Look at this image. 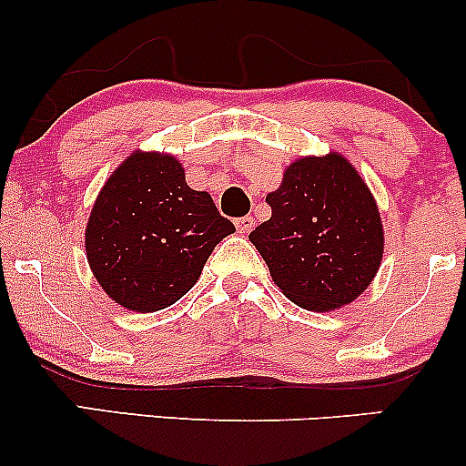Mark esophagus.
Returning <instances> with one entry per match:
<instances>
[{"instance_id":"obj_1","label":"esophagus","mask_w":466,"mask_h":466,"mask_svg":"<svg viewBox=\"0 0 466 466\" xmlns=\"http://www.w3.org/2000/svg\"><path fill=\"white\" fill-rule=\"evenodd\" d=\"M234 226H237L240 234H248V232H251V229H254V218L240 217V218H237V221H234Z\"/></svg>"}]
</instances>
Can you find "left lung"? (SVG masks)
Here are the masks:
<instances>
[{"label": "left lung", "instance_id": "left-lung-1", "mask_svg": "<svg viewBox=\"0 0 466 466\" xmlns=\"http://www.w3.org/2000/svg\"><path fill=\"white\" fill-rule=\"evenodd\" d=\"M267 203L271 218L249 240L289 300L330 311L370 285L383 256L381 218L341 155L293 162Z\"/></svg>", "mask_w": 466, "mask_h": 466}]
</instances>
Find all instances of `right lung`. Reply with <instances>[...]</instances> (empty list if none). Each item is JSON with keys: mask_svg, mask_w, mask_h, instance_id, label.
<instances>
[{"mask_svg": "<svg viewBox=\"0 0 466 466\" xmlns=\"http://www.w3.org/2000/svg\"><path fill=\"white\" fill-rule=\"evenodd\" d=\"M234 229L208 192L186 184L177 159L133 153L100 190L85 248L111 300L153 313L190 291L212 249Z\"/></svg>", "mask_w": 466, "mask_h": 466, "instance_id": "right-lung-1", "label": "right lung"}]
</instances>
